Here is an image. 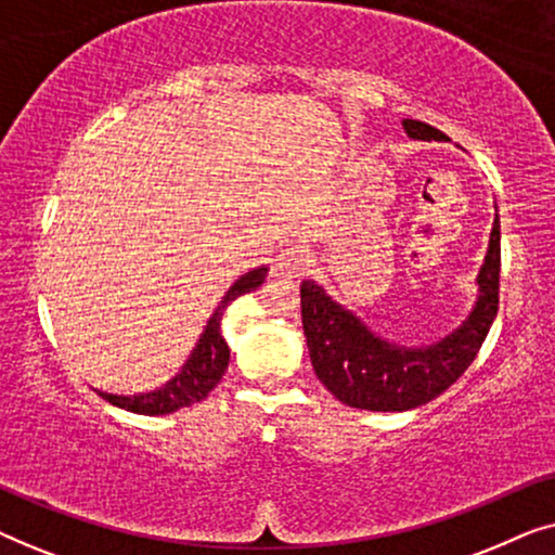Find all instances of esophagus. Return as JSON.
I'll return each instance as SVG.
<instances>
[{"label": "esophagus", "instance_id": "esophagus-1", "mask_svg": "<svg viewBox=\"0 0 555 555\" xmlns=\"http://www.w3.org/2000/svg\"><path fill=\"white\" fill-rule=\"evenodd\" d=\"M310 253L306 247H300V245H291V247H285L283 253L278 255V270H280V275H287V278H300V275H306L308 272V268H310Z\"/></svg>", "mask_w": 555, "mask_h": 555}]
</instances>
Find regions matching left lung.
Wrapping results in <instances>:
<instances>
[{"instance_id": "left-lung-1", "label": "left lung", "mask_w": 555, "mask_h": 555, "mask_svg": "<svg viewBox=\"0 0 555 555\" xmlns=\"http://www.w3.org/2000/svg\"><path fill=\"white\" fill-rule=\"evenodd\" d=\"M404 131L414 141H450L442 131L412 118L404 120ZM475 283L477 298L457 328L429 346H399L371 331L353 310L333 300L315 280H302V331L315 376L333 397L356 409L406 412L427 404L465 374L498 315V215Z\"/></svg>"}]
</instances>
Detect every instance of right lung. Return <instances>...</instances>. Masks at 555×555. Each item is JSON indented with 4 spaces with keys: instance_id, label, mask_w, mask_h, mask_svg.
<instances>
[{
    "instance_id": "add662e5",
    "label": "right lung",
    "mask_w": 555,
    "mask_h": 555,
    "mask_svg": "<svg viewBox=\"0 0 555 555\" xmlns=\"http://www.w3.org/2000/svg\"><path fill=\"white\" fill-rule=\"evenodd\" d=\"M264 275H268V268L262 264V268L249 270L240 280H234V285L224 293V298L219 300L215 313L209 315L199 340H196L192 353H189V359L184 361V366H181L169 382L158 386V389L133 393V397L108 393L101 389L95 391L101 393L105 401H111L113 406L126 409V412H133V414H149V416L171 414L177 412V409L192 406L196 401L207 399V393L222 382L227 363H230V346H227V340L222 336L224 310L234 298L257 291V287L264 283Z\"/></svg>"
}]
</instances>
